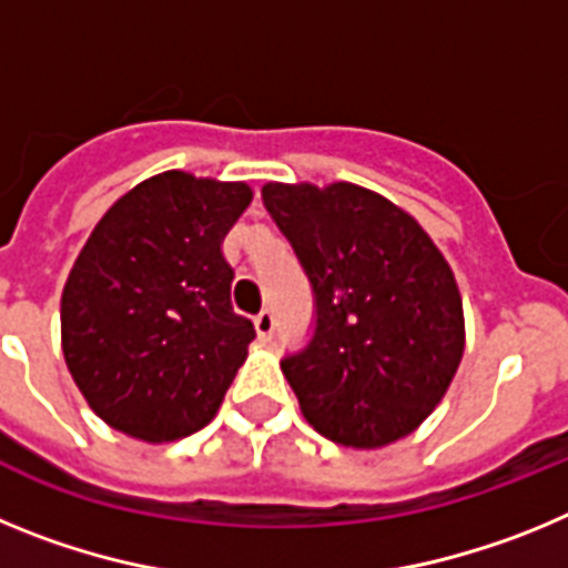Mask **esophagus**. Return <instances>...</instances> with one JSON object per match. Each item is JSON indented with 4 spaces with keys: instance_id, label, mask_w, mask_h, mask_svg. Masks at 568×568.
Returning a JSON list of instances; mask_svg holds the SVG:
<instances>
[{
    "instance_id": "esophagus-1",
    "label": "esophagus",
    "mask_w": 568,
    "mask_h": 568,
    "mask_svg": "<svg viewBox=\"0 0 568 568\" xmlns=\"http://www.w3.org/2000/svg\"><path fill=\"white\" fill-rule=\"evenodd\" d=\"M253 324H255V333H258V338L267 341L270 335H273V329H275L273 310H261V313L253 318Z\"/></svg>"
}]
</instances>
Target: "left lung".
<instances>
[{"label": "left lung", "mask_w": 568, "mask_h": 568, "mask_svg": "<svg viewBox=\"0 0 568 568\" xmlns=\"http://www.w3.org/2000/svg\"><path fill=\"white\" fill-rule=\"evenodd\" d=\"M264 207L315 293V333L281 361L315 433L381 449L415 433L464 358L453 267L413 215L349 182H267Z\"/></svg>", "instance_id": "1"}]
</instances>
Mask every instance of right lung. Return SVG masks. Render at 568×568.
Listing matches in <instances>:
<instances>
[{"label": "right lung", "instance_id": "obj_1", "mask_svg": "<svg viewBox=\"0 0 568 568\" xmlns=\"http://www.w3.org/2000/svg\"><path fill=\"white\" fill-rule=\"evenodd\" d=\"M244 182L150 175L99 219L62 290V353L90 409L168 444L210 424L255 338L233 313L222 241Z\"/></svg>", "mask_w": 568, "mask_h": 568}]
</instances>
